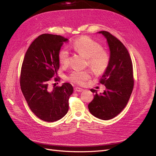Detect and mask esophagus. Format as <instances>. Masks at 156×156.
<instances>
[{"label": "esophagus", "mask_w": 156, "mask_h": 156, "mask_svg": "<svg viewBox=\"0 0 156 156\" xmlns=\"http://www.w3.org/2000/svg\"><path fill=\"white\" fill-rule=\"evenodd\" d=\"M74 90H75V92H83L84 90L83 89V88H79V87H75V88H74Z\"/></svg>", "instance_id": "1"}]
</instances>
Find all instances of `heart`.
Segmentation results:
<instances>
[{"label": "heart", "instance_id": "heart-1", "mask_svg": "<svg viewBox=\"0 0 156 156\" xmlns=\"http://www.w3.org/2000/svg\"><path fill=\"white\" fill-rule=\"evenodd\" d=\"M74 50L88 58V63L96 73H102L107 69L109 63V55L106 51L102 49L101 45L87 36H83L75 40L72 45ZM58 60L64 66L69 64V53L66 49L59 52ZM91 74L89 71L75 70L70 74V81L83 85Z\"/></svg>", "mask_w": 156, "mask_h": 156}]
</instances>
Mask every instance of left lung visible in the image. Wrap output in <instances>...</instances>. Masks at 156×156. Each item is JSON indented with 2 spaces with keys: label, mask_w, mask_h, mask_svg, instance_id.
<instances>
[{
  "label": "left lung",
  "mask_w": 156,
  "mask_h": 156,
  "mask_svg": "<svg viewBox=\"0 0 156 156\" xmlns=\"http://www.w3.org/2000/svg\"><path fill=\"white\" fill-rule=\"evenodd\" d=\"M98 33L107 40L110 59L100 81L106 89L100 94L91 89L96 94L88 107L93 116L107 120L120 113L129 100L134 85L133 64L128 51L119 40L107 31Z\"/></svg>",
  "instance_id": "obj_1"
}]
</instances>
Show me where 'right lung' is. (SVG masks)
Segmentation results:
<instances>
[{"mask_svg": "<svg viewBox=\"0 0 156 156\" xmlns=\"http://www.w3.org/2000/svg\"><path fill=\"white\" fill-rule=\"evenodd\" d=\"M68 38L44 34L32 41L23 60L20 86L32 112L41 120L53 122L63 118L68 111L69 98L73 87L64 83L61 87L51 88V78L59 81V52Z\"/></svg>", "mask_w": 156, "mask_h": 156, "instance_id": "obj_1", "label": "right lung"}]
</instances>
